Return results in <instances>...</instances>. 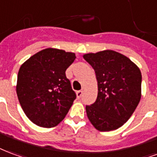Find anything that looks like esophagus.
Masks as SVG:
<instances>
[{"label": "esophagus", "mask_w": 157, "mask_h": 157, "mask_svg": "<svg viewBox=\"0 0 157 157\" xmlns=\"http://www.w3.org/2000/svg\"><path fill=\"white\" fill-rule=\"evenodd\" d=\"M76 94H77L78 99H79V98H81V96L83 95V91L82 90H78V91L76 92Z\"/></svg>", "instance_id": "esophagus-1"}]
</instances>
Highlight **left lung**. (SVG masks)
Wrapping results in <instances>:
<instances>
[{
    "mask_svg": "<svg viewBox=\"0 0 157 157\" xmlns=\"http://www.w3.org/2000/svg\"><path fill=\"white\" fill-rule=\"evenodd\" d=\"M95 72L98 96L86 105L87 116L99 131L116 130L126 122L141 97V73L124 55L112 50L83 55Z\"/></svg>",
    "mask_w": 157,
    "mask_h": 157,
    "instance_id": "obj_1",
    "label": "left lung"
}]
</instances>
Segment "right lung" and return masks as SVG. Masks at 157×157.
<instances>
[{"label":"right lung","mask_w":157,"mask_h":157,"mask_svg":"<svg viewBox=\"0 0 157 157\" xmlns=\"http://www.w3.org/2000/svg\"><path fill=\"white\" fill-rule=\"evenodd\" d=\"M75 58L74 52L46 48L21 66L17 94L24 113L33 123L52 128L65 118L76 99L65 72Z\"/></svg>","instance_id":"obj_1"}]
</instances>
